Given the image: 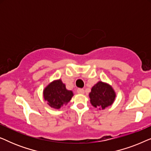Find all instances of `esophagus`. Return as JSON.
Segmentation results:
<instances>
[{
	"label": "esophagus",
	"instance_id": "obj_1",
	"mask_svg": "<svg viewBox=\"0 0 151 151\" xmlns=\"http://www.w3.org/2000/svg\"><path fill=\"white\" fill-rule=\"evenodd\" d=\"M77 92H78V93H79V94H84V90L82 89V88H78Z\"/></svg>",
	"mask_w": 151,
	"mask_h": 151
}]
</instances>
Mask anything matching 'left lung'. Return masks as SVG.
<instances>
[{
    "mask_svg": "<svg viewBox=\"0 0 151 151\" xmlns=\"http://www.w3.org/2000/svg\"><path fill=\"white\" fill-rule=\"evenodd\" d=\"M116 93L112 86L106 82L99 81L89 93L90 102L95 108L104 110L114 102Z\"/></svg>",
    "mask_w": 151,
    "mask_h": 151,
    "instance_id": "1",
    "label": "left lung"
}]
</instances>
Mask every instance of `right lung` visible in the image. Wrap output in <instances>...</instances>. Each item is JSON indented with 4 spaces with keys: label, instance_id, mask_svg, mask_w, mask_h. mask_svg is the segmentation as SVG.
Returning a JSON list of instances; mask_svg holds the SVG:
<instances>
[{
    "label": "right lung",
    "instance_id": "1",
    "mask_svg": "<svg viewBox=\"0 0 151 151\" xmlns=\"http://www.w3.org/2000/svg\"><path fill=\"white\" fill-rule=\"evenodd\" d=\"M73 96L72 91L67 90L61 79L53 80L43 90V98L51 108L59 109L67 105Z\"/></svg>",
    "mask_w": 151,
    "mask_h": 151
}]
</instances>
